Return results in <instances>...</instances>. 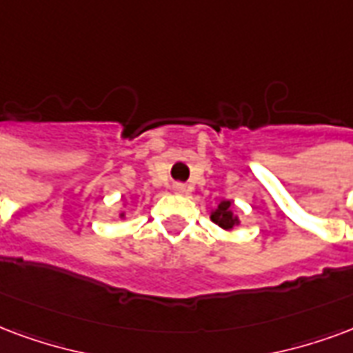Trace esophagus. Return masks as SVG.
<instances>
[{
	"mask_svg": "<svg viewBox=\"0 0 353 353\" xmlns=\"http://www.w3.org/2000/svg\"><path fill=\"white\" fill-rule=\"evenodd\" d=\"M172 190H174L176 194H183V192H187V187H185L183 183H174Z\"/></svg>",
	"mask_w": 353,
	"mask_h": 353,
	"instance_id": "esophagus-1",
	"label": "esophagus"
}]
</instances>
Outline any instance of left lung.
<instances>
[{"label":"left lung","instance_id":"obj_1","mask_svg":"<svg viewBox=\"0 0 353 353\" xmlns=\"http://www.w3.org/2000/svg\"><path fill=\"white\" fill-rule=\"evenodd\" d=\"M211 221L224 230H234L239 224V219L234 215L230 200H223V202L216 205V210L211 211Z\"/></svg>","mask_w":353,"mask_h":353}]
</instances>
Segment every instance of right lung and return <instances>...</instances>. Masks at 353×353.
Returning a JSON list of instances; mask_svg holds the SVG:
<instances>
[{
    "mask_svg": "<svg viewBox=\"0 0 353 353\" xmlns=\"http://www.w3.org/2000/svg\"><path fill=\"white\" fill-rule=\"evenodd\" d=\"M119 216H121V219H123V216H125V213H119Z\"/></svg>",
    "mask_w": 353,
    "mask_h": 353,
    "instance_id": "1",
    "label": "right lung"
}]
</instances>
